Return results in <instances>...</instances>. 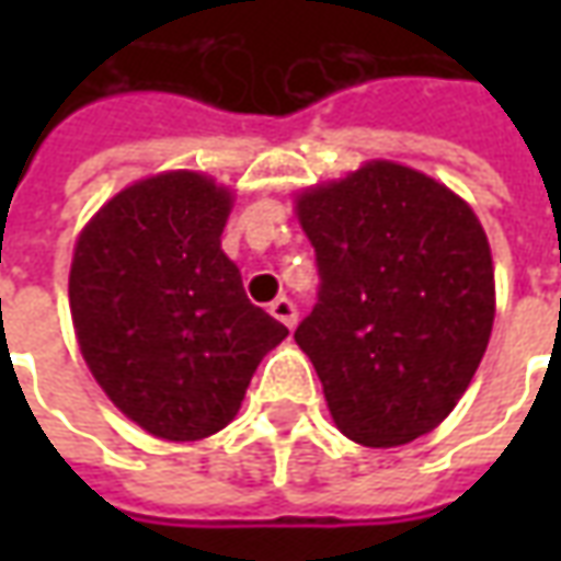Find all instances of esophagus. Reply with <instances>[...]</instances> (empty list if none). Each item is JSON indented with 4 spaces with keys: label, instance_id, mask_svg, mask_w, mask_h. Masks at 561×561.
Segmentation results:
<instances>
[{
    "label": "esophagus",
    "instance_id": "obj_1",
    "mask_svg": "<svg viewBox=\"0 0 561 561\" xmlns=\"http://www.w3.org/2000/svg\"><path fill=\"white\" fill-rule=\"evenodd\" d=\"M270 316L276 318V321H282L285 328H294V324H297V306H294L288 297H276V300L270 304Z\"/></svg>",
    "mask_w": 561,
    "mask_h": 561
}]
</instances>
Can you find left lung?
<instances>
[{
  "mask_svg": "<svg viewBox=\"0 0 561 561\" xmlns=\"http://www.w3.org/2000/svg\"><path fill=\"white\" fill-rule=\"evenodd\" d=\"M318 304L294 330L333 423L366 447L409 445L454 412L493 333L481 221L433 176L366 161L297 195Z\"/></svg>",
  "mask_w": 561,
  "mask_h": 561,
  "instance_id": "left-lung-1",
  "label": "left lung"
}]
</instances>
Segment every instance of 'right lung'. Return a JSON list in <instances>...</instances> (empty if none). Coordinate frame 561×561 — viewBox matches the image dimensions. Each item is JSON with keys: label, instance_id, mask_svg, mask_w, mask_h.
I'll return each instance as SVG.
<instances>
[{"label": "right lung", "instance_id": "obj_1", "mask_svg": "<svg viewBox=\"0 0 561 561\" xmlns=\"http://www.w3.org/2000/svg\"><path fill=\"white\" fill-rule=\"evenodd\" d=\"M231 192L195 171L128 185L80 231L68 304L83 360L128 421L197 442L240 412L288 328L243 291L221 252Z\"/></svg>", "mask_w": 561, "mask_h": 561}]
</instances>
